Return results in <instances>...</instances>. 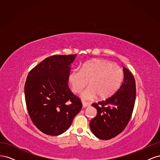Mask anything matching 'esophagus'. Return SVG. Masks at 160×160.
Returning a JSON list of instances; mask_svg holds the SVG:
<instances>
[{
	"mask_svg": "<svg viewBox=\"0 0 160 160\" xmlns=\"http://www.w3.org/2000/svg\"><path fill=\"white\" fill-rule=\"evenodd\" d=\"M82 104H83V108H87V107H89V106L91 105V104L89 103L88 102H85V101H82Z\"/></svg>",
	"mask_w": 160,
	"mask_h": 160,
	"instance_id": "1",
	"label": "esophagus"
}]
</instances>
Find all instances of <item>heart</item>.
Listing matches in <instances>:
<instances>
[{
    "label": "heart",
    "instance_id": "obj_1",
    "mask_svg": "<svg viewBox=\"0 0 160 160\" xmlns=\"http://www.w3.org/2000/svg\"><path fill=\"white\" fill-rule=\"evenodd\" d=\"M123 79L124 72L121 67L103 59L85 62L79 70H72L69 75L74 93H80L89 83V88L81 94L85 99H93L97 96L100 99L110 98L119 89Z\"/></svg>",
    "mask_w": 160,
    "mask_h": 160
}]
</instances>
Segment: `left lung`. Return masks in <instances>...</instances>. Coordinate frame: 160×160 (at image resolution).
I'll return each mask as SVG.
<instances>
[{"instance_id":"1","label":"left lung","mask_w":160,"mask_h":160,"mask_svg":"<svg viewBox=\"0 0 160 160\" xmlns=\"http://www.w3.org/2000/svg\"><path fill=\"white\" fill-rule=\"evenodd\" d=\"M124 79L119 89L110 98L92 104L98 111L90 122V128L97 138L108 140L122 133L132 118L136 98L134 77L123 67Z\"/></svg>"}]
</instances>
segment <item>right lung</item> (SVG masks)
I'll use <instances>...</instances> for the list:
<instances>
[{
	"instance_id": "right-lung-1",
	"label": "right lung",
	"mask_w": 160,
	"mask_h": 160,
	"mask_svg": "<svg viewBox=\"0 0 160 160\" xmlns=\"http://www.w3.org/2000/svg\"><path fill=\"white\" fill-rule=\"evenodd\" d=\"M76 55H52L28 72L25 97L28 115L41 132L64 133L81 109V99L68 87L69 65Z\"/></svg>"
}]
</instances>
